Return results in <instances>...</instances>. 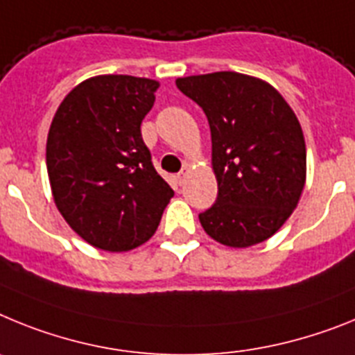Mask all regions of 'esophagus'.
<instances>
[{"instance_id": "obj_1", "label": "esophagus", "mask_w": 355, "mask_h": 355, "mask_svg": "<svg viewBox=\"0 0 355 355\" xmlns=\"http://www.w3.org/2000/svg\"><path fill=\"white\" fill-rule=\"evenodd\" d=\"M187 173H189V169L184 168V169H182V171H180V173L177 175V182H178V184H180V186H182V184H184V180H186Z\"/></svg>"}]
</instances>
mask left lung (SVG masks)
I'll use <instances>...</instances> for the list:
<instances>
[{
  "mask_svg": "<svg viewBox=\"0 0 355 355\" xmlns=\"http://www.w3.org/2000/svg\"><path fill=\"white\" fill-rule=\"evenodd\" d=\"M207 116L218 198L198 216L221 245L246 248L286 223L306 184V141L275 87L254 76L218 71L177 78Z\"/></svg>",
  "mask_w": 355,
  "mask_h": 355,
  "instance_id": "1",
  "label": "left lung"
}]
</instances>
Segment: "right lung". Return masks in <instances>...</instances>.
I'll return each instance as SVG.
<instances>
[{
    "label": "right lung",
    "mask_w": 355,
    "mask_h": 355,
    "mask_svg": "<svg viewBox=\"0 0 355 355\" xmlns=\"http://www.w3.org/2000/svg\"><path fill=\"white\" fill-rule=\"evenodd\" d=\"M157 89L150 78L94 76L64 98L49 126L46 166L55 205L100 250L146 243L175 195L141 135Z\"/></svg>",
    "instance_id": "add662e5"
}]
</instances>
